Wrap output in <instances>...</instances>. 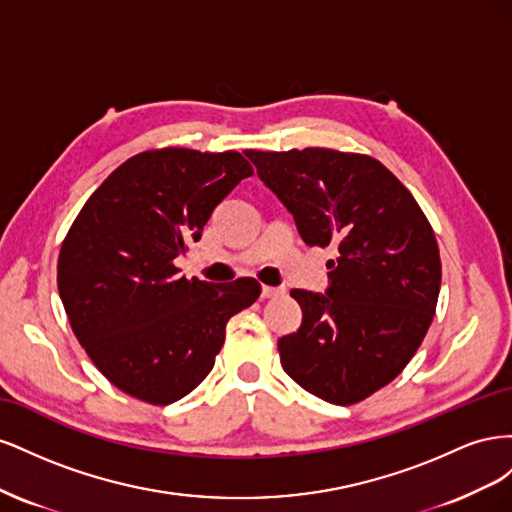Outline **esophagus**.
I'll return each mask as SVG.
<instances>
[{"instance_id": "esophagus-1", "label": "esophagus", "mask_w": 512, "mask_h": 512, "mask_svg": "<svg viewBox=\"0 0 512 512\" xmlns=\"http://www.w3.org/2000/svg\"><path fill=\"white\" fill-rule=\"evenodd\" d=\"M286 292L284 286H262V299H275V297H282V294Z\"/></svg>"}]
</instances>
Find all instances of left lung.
<instances>
[{
	"label": "left lung",
	"instance_id": "8db88e82",
	"mask_svg": "<svg viewBox=\"0 0 512 512\" xmlns=\"http://www.w3.org/2000/svg\"><path fill=\"white\" fill-rule=\"evenodd\" d=\"M245 156L301 239L339 254L327 262V292H290L303 322L277 342L282 367L307 393L356 404L395 380L423 342L442 282L436 235L374 158L322 147Z\"/></svg>",
	"mask_w": 512,
	"mask_h": 512
}]
</instances>
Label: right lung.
<instances>
[{
	"label": "right lung",
	"mask_w": 512,
	"mask_h": 512,
	"mask_svg": "<svg viewBox=\"0 0 512 512\" xmlns=\"http://www.w3.org/2000/svg\"><path fill=\"white\" fill-rule=\"evenodd\" d=\"M250 175L237 151H143L76 215L59 252V297L89 359L123 393L168 406L194 391L224 346L226 322L258 299L252 277L213 286L175 267Z\"/></svg>",
	"instance_id": "right-lung-1"
}]
</instances>
